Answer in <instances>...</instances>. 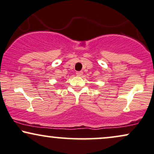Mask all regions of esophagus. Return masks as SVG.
Instances as JSON below:
<instances>
[{"label":"esophagus","instance_id":"obj_1","mask_svg":"<svg viewBox=\"0 0 154 154\" xmlns=\"http://www.w3.org/2000/svg\"><path fill=\"white\" fill-rule=\"evenodd\" d=\"M76 75H77V76H79V77H80V76H82L83 75V72L82 71L77 72H76Z\"/></svg>","mask_w":154,"mask_h":154}]
</instances>
